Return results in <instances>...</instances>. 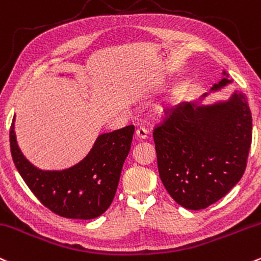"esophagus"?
<instances>
[{
  "mask_svg": "<svg viewBox=\"0 0 261 261\" xmlns=\"http://www.w3.org/2000/svg\"><path fill=\"white\" fill-rule=\"evenodd\" d=\"M147 130H146L145 127H139L136 130V136L141 140H145L146 137H147Z\"/></svg>",
  "mask_w": 261,
  "mask_h": 261,
  "instance_id": "1",
  "label": "esophagus"
}]
</instances>
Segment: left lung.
Returning a JSON list of instances; mask_svg holds the SVG:
<instances>
[{
	"instance_id": "1",
	"label": "left lung",
	"mask_w": 261,
	"mask_h": 261,
	"mask_svg": "<svg viewBox=\"0 0 261 261\" xmlns=\"http://www.w3.org/2000/svg\"><path fill=\"white\" fill-rule=\"evenodd\" d=\"M211 91L231 83L228 74ZM183 101L153 131L157 166L170 196L198 211L225 196L244 174L251 145V113L243 93L204 105Z\"/></svg>"
}]
</instances>
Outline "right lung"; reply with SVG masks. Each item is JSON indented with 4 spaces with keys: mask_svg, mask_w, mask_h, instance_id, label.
<instances>
[{
    "mask_svg": "<svg viewBox=\"0 0 261 261\" xmlns=\"http://www.w3.org/2000/svg\"><path fill=\"white\" fill-rule=\"evenodd\" d=\"M135 126L101 134L82 161L64 170H41L19 150L10 131L11 153L17 171L44 207L70 219H94L110 207L130 151Z\"/></svg>",
    "mask_w": 261,
    "mask_h": 261,
    "instance_id": "right-lung-1",
    "label": "right lung"
}]
</instances>
